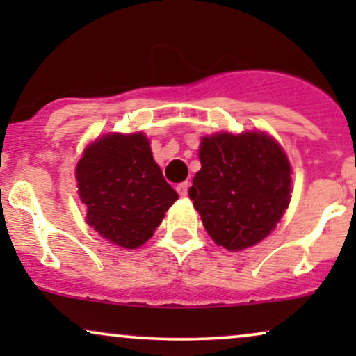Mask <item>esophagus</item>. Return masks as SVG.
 <instances>
[{"instance_id":"1","label":"esophagus","mask_w":356,"mask_h":356,"mask_svg":"<svg viewBox=\"0 0 356 356\" xmlns=\"http://www.w3.org/2000/svg\"><path fill=\"white\" fill-rule=\"evenodd\" d=\"M189 187H191L189 182H181V184H177V187H175V189H177L181 197H186V195L189 194Z\"/></svg>"}]
</instances>
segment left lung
Here are the masks:
<instances>
[{"label": "left lung", "mask_w": 356, "mask_h": 356, "mask_svg": "<svg viewBox=\"0 0 356 356\" xmlns=\"http://www.w3.org/2000/svg\"><path fill=\"white\" fill-rule=\"evenodd\" d=\"M201 170L189 197L218 246L241 251L263 241L291 201V165L264 132L202 137Z\"/></svg>", "instance_id": "8db88e82"}]
</instances>
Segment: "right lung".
<instances>
[{"mask_svg": "<svg viewBox=\"0 0 356 356\" xmlns=\"http://www.w3.org/2000/svg\"><path fill=\"white\" fill-rule=\"evenodd\" d=\"M87 224L102 238L136 249L152 238L179 195L154 161L144 134H107L87 149L75 169Z\"/></svg>", "mask_w": 356, "mask_h": 356, "instance_id": "1", "label": "right lung"}]
</instances>
